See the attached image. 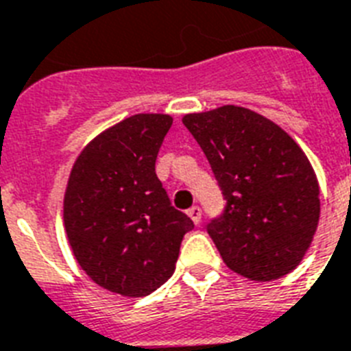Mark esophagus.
<instances>
[{
	"mask_svg": "<svg viewBox=\"0 0 351 351\" xmlns=\"http://www.w3.org/2000/svg\"><path fill=\"white\" fill-rule=\"evenodd\" d=\"M187 215L191 217V221H193L195 224H199L200 219H202V210H200L199 206H193V208L187 210Z\"/></svg>",
	"mask_w": 351,
	"mask_h": 351,
	"instance_id": "34e87169",
	"label": "esophagus"
}]
</instances>
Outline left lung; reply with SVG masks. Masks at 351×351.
Returning a JSON list of instances; mask_svg holds the SVG:
<instances>
[{"label":"left lung","instance_id":"left-lung-1","mask_svg":"<svg viewBox=\"0 0 351 351\" xmlns=\"http://www.w3.org/2000/svg\"><path fill=\"white\" fill-rule=\"evenodd\" d=\"M226 208L208 224L228 269L254 282L294 271L311 247L320 189L306 152L276 123L235 104L186 114Z\"/></svg>","mask_w":351,"mask_h":351}]
</instances>
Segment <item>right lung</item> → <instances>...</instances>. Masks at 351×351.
<instances>
[{
    "instance_id": "obj_1",
    "label": "right lung",
    "mask_w": 351,
    "mask_h": 351,
    "mask_svg": "<svg viewBox=\"0 0 351 351\" xmlns=\"http://www.w3.org/2000/svg\"><path fill=\"white\" fill-rule=\"evenodd\" d=\"M173 125L167 114H136L106 128L75 160L64 193V228L77 263L110 293L141 298L175 272L182 237L193 228L175 210L154 164Z\"/></svg>"
}]
</instances>
